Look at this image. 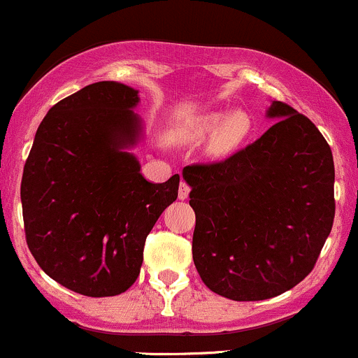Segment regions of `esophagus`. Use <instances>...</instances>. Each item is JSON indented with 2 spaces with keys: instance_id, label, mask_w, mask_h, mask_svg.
Here are the masks:
<instances>
[{
  "instance_id": "1",
  "label": "esophagus",
  "mask_w": 358,
  "mask_h": 358,
  "mask_svg": "<svg viewBox=\"0 0 358 358\" xmlns=\"http://www.w3.org/2000/svg\"><path fill=\"white\" fill-rule=\"evenodd\" d=\"M189 192H190V187H189V183H185V182H182L180 183V189H178V197L180 199H187V197H189Z\"/></svg>"
}]
</instances>
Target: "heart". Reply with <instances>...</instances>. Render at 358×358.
<instances>
[{"instance_id":"heart-1","label":"heart","mask_w":358,"mask_h":358,"mask_svg":"<svg viewBox=\"0 0 358 358\" xmlns=\"http://www.w3.org/2000/svg\"><path fill=\"white\" fill-rule=\"evenodd\" d=\"M250 131V119L245 112H231L225 113H210L203 117L199 122L194 126L192 133L196 136H211L218 133L215 138V148L218 152H229L238 147L246 138Z\"/></svg>"}]
</instances>
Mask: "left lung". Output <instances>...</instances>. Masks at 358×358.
Segmentation results:
<instances>
[{
	"instance_id": "left-lung-1",
	"label": "left lung",
	"mask_w": 358,
	"mask_h": 358,
	"mask_svg": "<svg viewBox=\"0 0 358 358\" xmlns=\"http://www.w3.org/2000/svg\"><path fill=\"white\" fill-rule=\"evenodd\" d=\"M262 136L231 157L183 168L196 213L192 259L204 285L262 301L303 282L334 222V159L308 117L287 103Z\"/></svg>"
}]
</instances>
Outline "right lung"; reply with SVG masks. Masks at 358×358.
<instances>
[{
	"mask_svg": "<svg viewBox=\"0 0 358 358\" xmlns=\"http://www.w3.org/2000/svg\"><path fill=\"white\" fill-rule=\"evenodd\" d=\"M138 91L96 82L52 106L22 173L26 241L38 266L89 297L126 292L148 232L178 197L180 176L152 183L124 148L141 136Z\"/></svg>",
	"mask_w": 358,
	"mask_h": 358,
	"instance_id": "obj_1",
	"label": "right lung"
}]
</instances>
